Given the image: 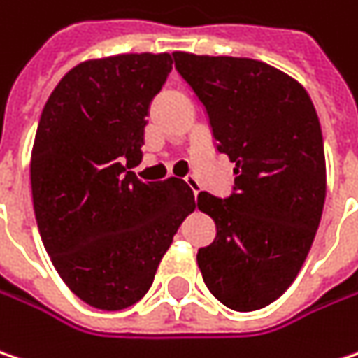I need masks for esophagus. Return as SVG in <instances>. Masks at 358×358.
<instances>
[{"instance_id": "34e87169", "label": "esophagus", "mask_w": 358, "mask_h": 358, "mask_svg": "<svg viewBox=\"0 0 358 358\" xmlns=\"http://www.w3.org/2000/svg\"><path fill=\"white\" fill-rule=\"evenodd\" d=\"M186 184H188V186H190V190H192V192H194V196H199V192H200V182L196 178H194V176H186Z\"/></svg>"}]
</instances>
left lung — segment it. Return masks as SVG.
<instances>
[{
	"mask_svg": "<svg viewBox=\"0 0 358 358\" xmlns=\"http://www.w3.org/2000/svg\"><path fill=\"white\" fill-rule=\"evenodd\" d=\"M172 56L237 174L227 199L200 192L196 200L217 224L215 241L196 255L202 280L227 308L259 310L296 280L320 224V121L304 87L262 60Z\"/></svg>",
	"mask_w": 358,
	"mask_h": 358,
	"instance_id": "obj_1",
	"label": "left lung"
}]
</instances>
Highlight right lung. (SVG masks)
<instances>
[{
  "label": "right lung",
  "mask_w": 358,
  "mask_h": 358,
  "mask_svg": "<svg viewBox=\"0 0 358 358\" xmlns=\"http://www.w3.org/2000/svg\"><path fill=\"white\" fill-rule=\"evenodd\" d=\"M170 71L166 52L80 62L40 115L30 164L38 231L62 282L99 310L145 296L196 206L184 180L141 182L131 172L150 103Z\"/></svg>",
  "instance_id": "1"
}]
</instances>
